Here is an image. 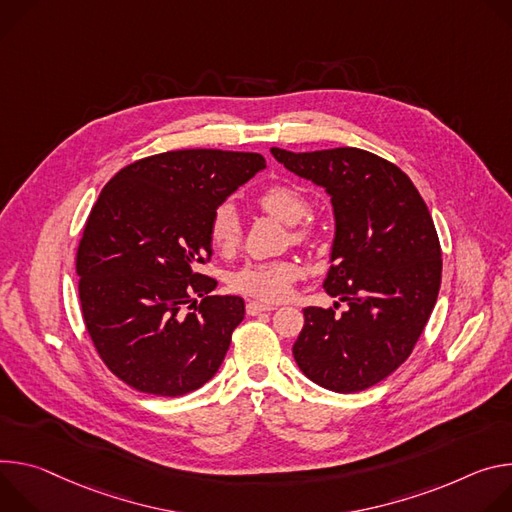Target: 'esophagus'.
I'll return each mask as SVG.
<instances>
[{"label": "esophagus", "instance_id": "esophagus-1", "mask_svg": "<svg viewBox=\"0 0 512 512\" xmlns=\"http://www.w3.org/2000/svg\"><path fill=\"white\" fill-rule=\"evenodd\" d=\"M276 305H270V303H258V301H248L246 303V313L248 315H258V313H264V311H274Z\"/></svg>", "mask_w": 512, "mask_h": 512}]
</instances>
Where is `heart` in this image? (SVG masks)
Instances as JSON below:
<instances>
[{
	"label": "heart",
	"mask_w": 512,
	"mask_h": 512,
	"mask_svg": "<svg viewBox=\"0 0 512 512\" xmlns=\"http://www.w3.org/2000/svg\"><path fill=\"white\" fill-rule=\"evenodd\" d=\"M256 203L260 209L285 223H295L291 232L295 242L301 244L311 240V225L297 223L309 211L307 197L299 189L291 185H270L258 193ZM240 238L242 227L236 207L232 203H221L219 207H215L209 219V240L213 248L223 254H230L238 248ZM301 274L303 270L295 260L248 262L230 276V287L240 295L276 303L285 301L291 295L293 285L301 278Z\"/></svg>",
	"instance_id": "obj_1"
}]
</instances>
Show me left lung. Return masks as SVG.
I'll list each match as a JSON object with an SVG mask.
<instances>
[{"label":"left lung","mask_w":512,"mask_h":512,"mask_svg":"<svg viewBox=\"0 0 512 512\" xmlns=\"http://www.w3.org/2000/svg\"><path fill=\"white\" fill-rule=\"evenodd\" d=\"M270 152L329 193L335 240L323 289L348 303L344 313L339 303L303 309L293 356L327 390H366L411 356L435 307L441 246L431 213L403 170L368 150Z\"/></svg>","instance_id":"8db88e82"}]
</instances>
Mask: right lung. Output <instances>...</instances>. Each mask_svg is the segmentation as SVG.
<instances>
[{
  "instance_id": "add662e5",
  "label": "right lung",
  "mask_w": 512,
  "mask_h": 512,
  "mask_svg": "<svg viewBox=\"0 0 512 512\" xmlns=\"http://www.w3.org/2000/svg\"><path fill=\"white\" fill-rule=\"evenodd\" d=\"M264 166L256 152L170 150L99 193L77 248L79 299L99 358L128 386L181 396L219 370L244 299L209 295L217 280L197 268L215 207Z\"/></svg>"
}]
</instances>
